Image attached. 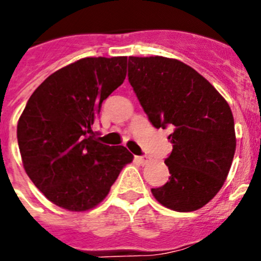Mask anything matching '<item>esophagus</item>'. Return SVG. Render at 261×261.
<instances>
[{"label":"esophagus","instance_id":"obj_1","mask_svg":"<svg viewBox=\"0 0 261 261\" xmlns=\"http://www.w3.org/2000/svg\"><path fill=\"white\" fill-rule=\"evenodd\" d=\"M135 160L138 161V162L140 165H145L148 162V161H149V160H148L147 155H138V157H135Z\"/></svg>","mask_w":261,"mask_h":261}]
</instances>
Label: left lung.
Here are the masks:
<instances>
[{
	"label": "left lung",
	"instance_id": "8db88e82",
	"mask_svg": "<svg viewBox=\"0 0 261 261\" xmlns=\"http://www.w3.org/2000/svg\"><path fill=\"white\" fill-rule=\"evenodd\" d=\"M128 82L150 123L172 130V152L165 160L171 176L152 194L179 213L203 207L223 187L234 157L230 107L207 80L176 59L130 57Z\"/></svg>",
	"mask_w": 261,
	"mask_h": 261
}]
</instances>
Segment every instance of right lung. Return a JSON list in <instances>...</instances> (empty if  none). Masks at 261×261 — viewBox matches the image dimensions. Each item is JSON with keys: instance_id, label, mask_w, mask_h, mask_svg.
I'll list each match as a JSON object with an SVG mask.
<instances>
[{"instance_id": "right-lung-1", "label": "right lung", "mask_w": 261, "mask_h": 261, "mask_svg": "<svg viewBox=\"0 0 261 261\" xmlns=\"http://www.w3.org/2000/svg\"><path fill=\"white\" fill-rule=\"evenodd\" d=\"M127 58H84L54 72L31 95L18 122L29 179L69 211L94 208L134 155L92 139L101 103L123 84Z\"/></svg>"}]
</instances>
